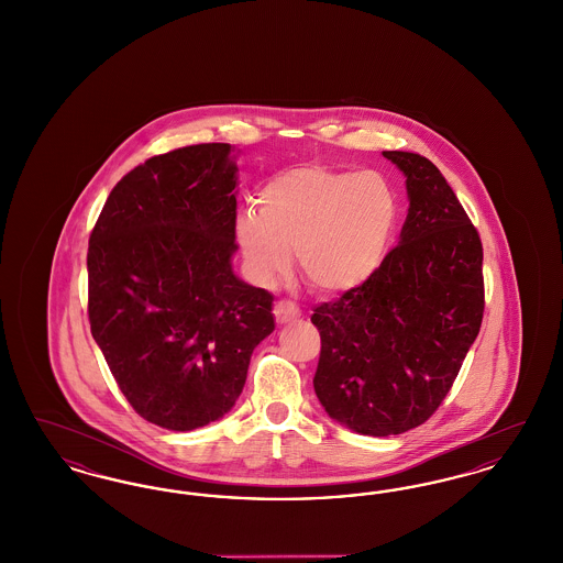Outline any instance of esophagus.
Returning a JSON list of instances; mask_svg holds the SVG:
<instances>
[{
	"mask_svg": "<svg viewBox=\"0 0 563 563\" xmlns=\"http://www.w3.org/2000/svg\"><path fill=\"white\" fill-rule=\"evenodd\" d=\"M274 317H276V321L280 322V324H285V322L299 319L301 312H299V308L295 306L294 301L280 299V301H276V306H274Z\"/></svg>",
	"mask_w": 563,
	"mask_h": 563,
	"instance_id": "1",
	"label": "esophagus"
}]
</instances>
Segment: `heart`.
Masks as SVG:
<instances>
[{
  "label": "heart",
  "instance_id": "1",
  "mask_svg": "<svg viewBox=\"0 0 563 563\" xmlns=\"http://www.w3.org/2000/svg\"><path fill=\"white\" fill-rule=\"evenodd\" d=\"M399 217L397 189L375 170L295 166L262 186L257 213L236 217V241L262 285L285 276L295 253L317 291L344 294L384 266Z\"/></svg>",
  "mask_w": 563,
  "mask_h": 563
}]
</instances>
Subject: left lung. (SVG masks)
I'll return each mask as SVG.
<instances>
[{"mask_svg": "<svg viewBox=\"0 0 563 563\" xmlns=\"http://www.w3.org/2000/svg\"><path fill=\"white\" fill-rule=\"evenodd\" d=\"M405 175L401 242L369 283L314 308V393L354 432L401 434L445 399L483 319V246L441 170L382 152Z\"/></svg>", "mask_w": 563, "mask_h": 563, "instance_id": "8db88e82", "label": "left lung"}]
</instances>
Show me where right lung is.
Returning a JSON list of instances; mask_svg holds the SVG:
<instances>
[{
	"label": "right lung",
	"instance_id": "right-lung-1",
	"mask_svg": "<svg viewBox=\"0 0 563 563\" xmlns=\"http://www.w3.org/2000/svg\"><path fill=\"white\" fill-rule=\"evenodd\" d=\"M230 143L154 156L111 189L88 242V321L122 395L162 429H200L241 397L274 331L266 289L232 269Z\"/></svg>",
	"mask_w": 563,
	"mask_h": 563
}]
</instances>
